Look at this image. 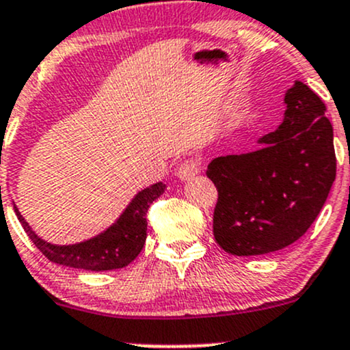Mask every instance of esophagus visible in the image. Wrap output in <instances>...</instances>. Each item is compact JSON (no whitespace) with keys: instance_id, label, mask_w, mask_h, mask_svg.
<instances>
[{"instance_id":"34e87169","label":"esophagus","mask_w":350,"mask_h":350,"mask_svg":"<svg viewBox=\"0 0 350 350\" xmlns=\"http://www.w3.org/2000/svg\"><path fill=\"white\" fill-rule=\"evenodd\" d=\"M201 166H202V161L199 159V157H191V159H186L178 171L179 178H181L183 181H187V179L194 178V176L201 171Z\"/></svg>"}]
</instances>
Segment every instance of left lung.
Masks as SVG:
<instances>
[{
	"mask_svg": "<svg viewBox=\"0 0 350 350\" xmlns=\"http://www.w3.org/2000/svg\"><path fill=\"white\" fill-rule=\"evenodd\" d=\"M286 118L260 137L262 148L216 157L207 178L217 189L213 231L232 256L279 251L306 234L334 179L332 124L322 98L304 83L286 93Z\"/></svg>",
	"mask_w": 350,
	"mask_h": 350,
	"instance_id": "left-lung-1",
	"label": "left lung"
}]
</instances>
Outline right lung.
<instances>
[{"label": "right lung", "mask_w": 350, "mask_h": 350, "mask_svg": "<svg viewBox=\"0 0 350 350\" xmlns=\"http://www.w3.org/2000/svg\"><path fill=\"white\" fill-rule=\"evenodd\" d=\"M164 189L166 186L163 183L146 187L133 199L131 204L126 207L121 217L107 231L93 239L72 245H55L40 239L19 214L16 206H14V213L29 239L51 262L86 269V271H111V269L126 267L141 252L146 243V236H148L146 234L148 211L152 202L164 193Z\"/></svg>", "instance_id": "obj_1"}]
</instances>
